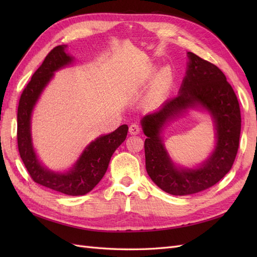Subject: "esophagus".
Segmentation results:
<instances>
[{"mask_svg":"<svg viewBox=\"0 0 257 257\" xmlns=\"http://www.w3.org/2000/svg\"><path fill=\"white\" fill-rule=\"evenodd\" d=\"M128 131H130V133H131L132 135H137V134H139V133H141V131H142V128H141V126H139V125H138V124L134 123V124H132V125L130 126Z\"/></svg>","mask_w":257,"mask_h":257,"instance_id":"esophagus-1","label":"esophagus"}]
</instances>
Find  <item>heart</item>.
<instances>
[{"mask_svg":"<svg viewBox=\"0 0 257 257\" xmlns=\"http://www.w3.org/2000/svg\"><path fill=\"white\" fill-rule=\"evenodd\" d=\"M155 71H157V68L151 67L146 76V79H151L155 74ZM173 81L174 75L170 67L166 66L162 68L158 75L155 76L149 95H148V99H149L150 104L157 105L162 103L167 96L170 88H172Z\"/></svg>","mask_w":257,"mask_h":257,"instance_id":"b5f03b06","label":"heart"}]
</instances>
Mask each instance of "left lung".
Here are the masks:
<instances>
[{
  "label": "left lung",
  "instance_id": "1",
  "mask_svg": "<svg viewBox=\"0 0 257 257\" xmlns=\"http://www.w3.org/2000/svg\"><path fill=\"white\" fill-rule=\"evenodd\" d=\"M188 69L179 94L153 113L145 115L146 169L160 189L172 195H190L204 191L226 175L236 159L241 131L237 96L221 69L188 52ZM203 106L215 120L217 144L214 152L197 169L177 167L169 158L160 133L170 119L189 107Z\"/></svg>",
  "mask_w": 257,
  "mask_h": 257
}]
</instances>
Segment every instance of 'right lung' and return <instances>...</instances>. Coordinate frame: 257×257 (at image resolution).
<instances>
[{
  "label": "right lung",
  "instance_id": "add662e5",
  "mask_svg": "<svg viewBox=\"0 0 257 257\" xmlns=\"http://www.w3.org/2000/svg\"><path fill=\"white\" fill-rule=\"evenodd\" d=\"M65 48L66 45L54 47L23 90L17 113V142L20 158L34 182L66 195L78 196L92 191L102 180L113 152L125 141L128 127L123 124L112 133L96 138L66 173L51 172L38 162L31 137V114L53 73L73 61Z\"/></svg>",
  "mask_w": 257,
  "mask_h": 257
}]
</instances>
